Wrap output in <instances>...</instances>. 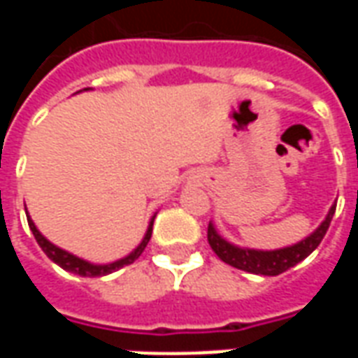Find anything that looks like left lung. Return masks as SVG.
<instances>
[{
	"label": "left lung",
	"instance_id": "obj_1",
	"mask_svg": "<svg viewBox=\"0 0 358 358\" xmlns=\"http://www.w3.org/2000/svg\"><path fill=\"white\" fill-rule=\"evenodd\" d=\"M334 213H336V207H331L326 220L308 236L307 240L299 241L292 248L278 249V251H255V249L236 248L232 243L222 240L217 230L213 228V224H209V228H207V240H209L210 249L217 253L218 259L234 266V268L245 270V272L259 274V276H278V274H282L285 270L301 263L303 259H307L320 245V241L324 240V236L330 228Z\"/></svg>",
	"mask_w": 358,
	"mask_h": 358
}]
</instances>
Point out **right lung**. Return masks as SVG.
<instances>
[{
  "label": "right lung",
  "mask_w": 358,
  "mask_h": 358,
  "mask_svg": "<svg viewBox=\"0 0 358 358\" xmlns=\"http://www.w3.org/2000/svg\"><path fill=\"white\" fill-rule=\"evenodd\" d=\"M27 218H28V226H30V230H32V234H34L38 245L42 248L43 253L50 257L53 263L59 264V266H61L63 270H69V272L78 274V276H90V278L105 276V274H110V272H115V270L122 268V266H126V264H132L134 261H136V259H138V257L143 253V249L148 248L149 240H151V232H153V220H151V224H149L145 238L141 240L140 245L134 249L130 255L124 257V259H120V261H117V263L92 264V263H86V261H82V259H78V257L71 255V253H66V251H63V249L55 248L53 243H50V241L43 238L42 234L38 232V228H36L34 222L30 220V217H28V215H27Z\"/></svg>",
  "instance_id": "obj_1"
}]
</instances>
